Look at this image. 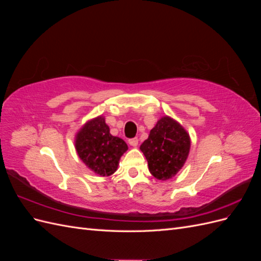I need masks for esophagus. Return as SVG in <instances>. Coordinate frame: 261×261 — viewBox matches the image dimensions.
Masks as SVG:
<instances>
[{
  "label": "esophagus",
  "instance_id": "34e87169",
  "mask_svg": "<svg viewBox=\"0 0 261 261\" xmlns=\"http://www.w3.org/2000/svg\"><path fill=\"white\" fill-rule=\"evenodd\" d=\"M128 143H129V145L130 146H133V147H137V145H138V138H130L129 140H128Z\"/></svg>",
  "mask_w": 261,
  "mask_h": 261
}]
</instances>
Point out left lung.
I'll list each match as a JSON object with an SVG mask.
<instances>
[{
  "label": "left lung",
  "mask_w": 261,
  "mask_h": 261,
  "mask_svg": "<svg viewBox=\"0 0 261 261\" xmlns=\"http://www.w3.org/2000/svg\"><path fill=\"white\" fill-rule=\"evenodd\" d=\"M191 148L187 132L173 118L164 116L150 130L140 146L148 161L149 171L156 178H172L183 167Z\"/></svg>",
  "instance_id": "1"
}]
</instances>
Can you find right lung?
Listing matches in <instances>:
<instances>
[{
	"instance_id": "right-lung-1",
	"label": "right lung",
	"mask_w": 261,
	"mask_h": 261,
	"mask_svg": "<svg viewBox=\"0 0 261 261\" xmlns=\"http://www.w3.org/2000/svg\"><path fill=\"white\" fill-rule=\"evenodd\" d=\"M75 146L83 162L101 176L112 175L120 158L128 149L123 139L110 134L102 116L86 123L77 134Z\"/></svg>"
}]
</instances>
